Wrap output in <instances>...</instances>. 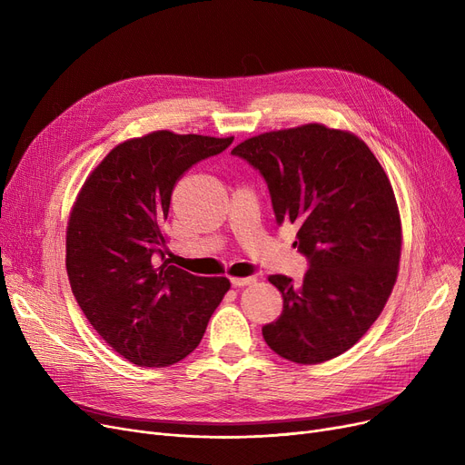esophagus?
<instances>
[{"label":"esophagus","instance_id":"34e87169","mask_svg":"<svg viewBox=\"0 0 465 465\" xmlns=\"http://www.w3.org/2000/svg\"><path fill=\"white\" fill-rule=\"evenodd\" d=\"M230 282H232V286L241 288V286L254 284V282H256V277H232V279H230Z\"/></svg>","mask_w":465,"mask_h":465}]
</instances>
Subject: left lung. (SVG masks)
<instances>
[{"label": "left lung", "instance_id": "1", "mask_svg": "<svg viewBox=\"0 0 465 465\" xmlns=\"http://www.w3.org/2000/svg\"><path fill=\"white\" fill-rule=\"evenodd\" d=\"M232 154L260 171L277 224H300L294 247L309 262L300 284L270 277L282 312L262 328L265 343L296 363L343 354L377 321L398 277L401 220L382 165L354 134L322 124L267 132Z\"/></svg>", "mask_w": 465, "mask_h": 465}]
</instances>
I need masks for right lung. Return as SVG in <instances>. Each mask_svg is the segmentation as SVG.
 <instances>
[{"label":"right lung","instance_id":"add662e5","mask_svg":"<svg viewBox=\"0 0 465 465\" xmlns=\"http://www.w3.org/2000/svg\"><path fill=\"white\" fill-rule=\"evenodd\" d=\"M232 141L162 130L120 143L73 205L65 235L73 296L105 343L135 365L165 368L186 358L230 290L226 277L169 265L162 224L184 171Z\"/></svg>","mask_w":465,"mask_h":465}]
</instances>
